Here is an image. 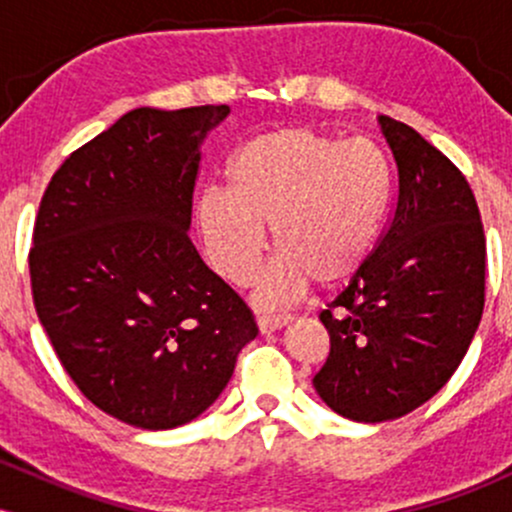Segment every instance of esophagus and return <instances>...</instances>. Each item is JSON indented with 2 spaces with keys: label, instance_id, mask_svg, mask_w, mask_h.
<instances>
[{
  "label": "esophagus",
  "instance_id": "1",
  "mask_svg": "<svg viewBox=\"0 0 512 512\" xmlns=\"http://www.w3.org/2000/svg\"><path fill=\"white\" fill-rule=\"evenodd\" d=\"M284 325H289V317L286 315H260L257 317V327H260L262 334L281 330Z\"/></svg>",
  "mask_w": 512,
  "mask_h": 512
}]
</instances>
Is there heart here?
I'll return each mask as SVG.
<instances>
[{"mask_svg":"<svg viewBox=\"0 0 512 512\" xmlns=\"http://www.w3.org/2000/svg\"><path fill=\"white\" fill-rule=\"evenodd\" d=\"M231 190L197 199V228L211 264L250 284L272 226L279 257L260 286L262 303H284L317 281L337 286L368 260L392 197V166L370 139L284 127L250 139L228 168Z\"/></svg>","mask_w":512,"mask_h":512,"instance_id":"b5f03b06","label":"heart"}]
</instances>
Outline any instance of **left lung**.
<instances>
[{"mask_svg":"<svg viewBox=\"0 0 512 512\" xmlns=\"http://www.w3.org/2000/svg\"><path fill=\"white\" fill-rule=\"evenodd\" d=\"M380 127L395 158L385 231L349 286L322 310L330 356L317 395L380 424L428 402L472 344L486 301V236L460 168L416 129Z\"/></svg>","mask_w":512,"mask_h":512,"instance_id":"obj_1","label":"left lung"}]
</instances>
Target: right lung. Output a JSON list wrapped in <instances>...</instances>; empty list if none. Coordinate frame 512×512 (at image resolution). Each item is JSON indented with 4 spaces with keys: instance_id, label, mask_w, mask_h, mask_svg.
Segmentation results:
<instances>
[{
    "instance_id": "add662e5",
    "label": "right lung",
    "mask_w": 512,
    "mask_h": 512,
    "mask_svg": "<svg viewBox=\"0 0 512 512\" xmlns=\"http://www.w3.org/2000/svg\"><path fill=\"white\" fill-rule=\"evenodd\" d=\"M228 105L137 108L64 158L28 252L52 349L105 414L146 431L197 419L257 337L187 228L199 146Z\"/></svg>"
}]
</instances>
